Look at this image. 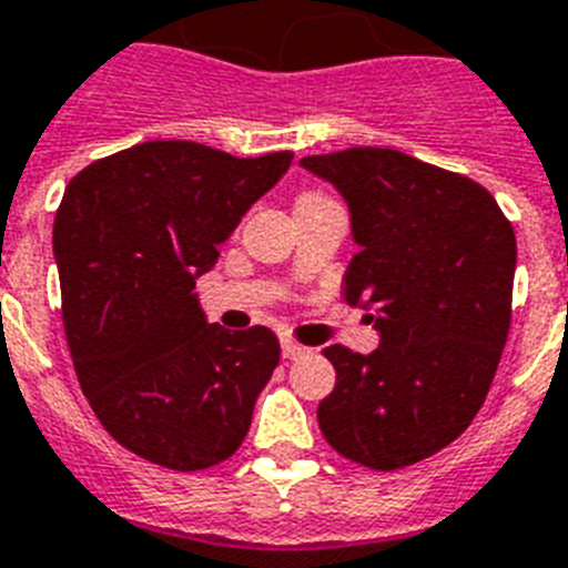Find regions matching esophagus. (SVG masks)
Returning <instances> with one entry per match:
<instances>
[{
    "mask_svg": "<svg viewBox=\"0 0 568 568\" xmlns=\"http://www.w3.org/2000/svg\"><path fill=\"white\" fill-rule=\"evenodd\" d=\"M305 354V348L300 343H294V339H288V337H283V357L285 359H297V357H303Z\"/></svg>",
    "mask_w": 568,
    "mask_h": 568,
    "instance_id": "esophagus-1",
    "label": "esophagus"
}]
</instances>
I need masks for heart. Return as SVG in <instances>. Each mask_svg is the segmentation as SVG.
<instances>
[{
  "instance_id": "1",
  "label": "heart",
  "mask_w": 568,
  "mask_h": 568,
  "mask_svg": "<svg viewBox=\"0 0 568 568\" xmlns=\"http://www.w3.org/2000/svg\"><path fill=\"white\" fill-rule=\"evenodd\" d=\"M305 196H317V194H305ZM305 196H303V200H305Z\"/></svg>"
}]
</instances>
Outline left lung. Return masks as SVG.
<instances>
[{"mask_svg": "<svg viewBox=\"0 0 568 568\" xmlns=\"http://www.w3.org/2000/svg\"><path fill=\"white\" fill-rule=\"evenodd\" d=\"M348 205L357 254L343 297L379 334L372 354L328 345L320 403L332 448L377 471L457 440L480 412L509 337L517 243L489 191L392 148L303 156Z\"/></svg>", "mask_w": 568, "mask_h": 568, "instance_id": "obj_1", "label": "left lung"}]
</instances>
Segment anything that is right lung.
<instances>
[{
  "label": "right lung",
  "mask_w": 568,
  "mask_h": 568,
  "mask_svg": "<svg viewBox=\"0 0 568 568\" xmlns=\"http://www.w3.org/2000/svg\"><path fill=\"white\" fill-rule=\"evenodd\" d=\"M291 160L154 140L68 182L53 256L73 368L105 432L156 466L229 460L277 368L274 332L209 323L194 285Z\"/></svg>",
  "instance_id": "add662e5"
}]
</instances>
